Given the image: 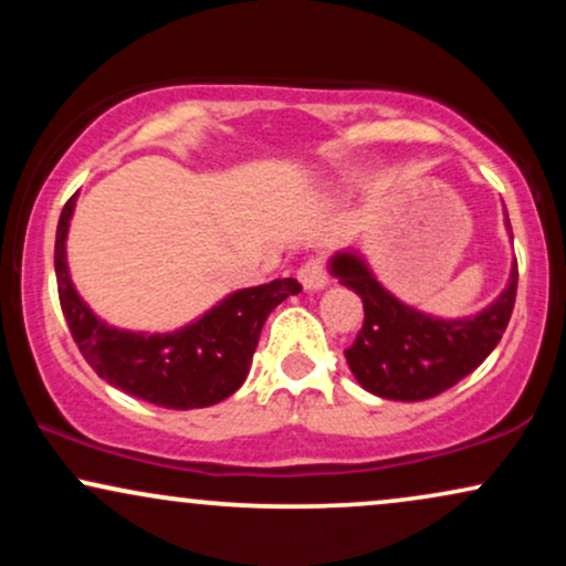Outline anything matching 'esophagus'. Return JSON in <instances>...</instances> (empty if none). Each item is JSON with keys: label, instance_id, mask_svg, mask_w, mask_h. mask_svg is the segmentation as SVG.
Masks as SVG:
<instances>
[{"label": "esophagus", "instance_id": "esophagus-1", "mask_svg": "<svg viewBox=\"0 0 566 566\" xmlns=\"http://www.w3.org/2000/svg\"><path fill=\"white\" fill-rule=\"evenodd\" d=\"M297 279H301L305 290H322L324 284H327V265H324V258H308V261L297 269Z\"/></svg>", "mask_w": 566, "mask_h": 566}]
</instances>
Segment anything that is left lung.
Listing matches in <instances>:
<instances>
[{"mask_svg": "<svg viewBox=\"0 0 566 566\" xmlns=\"http://www.w3.org/2000/svg\"><path fill=\"white\" fill-rule=\"evenodd\" d=\"M333 274L365 303V322L346 348L350 373L369 394L396 401L431 399L482 365L509 327L518 284L513 261L509 287L490 308L447 322L396 301L350 252L333 258Z\"/></svg>", "mask_w": 566, "mask_h": 566, "instance_id": "8db88e82", "label": "left lung"}]
</instances>
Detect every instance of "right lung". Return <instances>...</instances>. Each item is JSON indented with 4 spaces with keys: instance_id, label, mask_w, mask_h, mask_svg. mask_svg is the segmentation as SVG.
I'll return each instance as SVG.
<instances>
[{
    "instance_id": "right-lung-1",
    "label": "right lung",
    "mask_w": 566,
    "mask_h": 566,
    "mask_svg": "<svg viewBox=\"0 0 566 566\" xmlns=\"http://www.w3.org/2000/svg\"><path fill=\"white\" fill-rule=\"evenodd\" d=\"M76 193L63 205L55 231V279L63 316L97 378L167 409L210 407L242 386L271 311L301 292L297 279L233 292L210 314L172 335H133L106 327L76 295L66 265V231Z\"/></svg>"
}]
</instances>
